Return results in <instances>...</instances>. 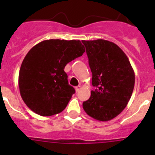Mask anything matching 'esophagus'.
<instances>
[{
    "label": "esophagus",
    "instance_id": "1",
    "mask_svg": "<svg viewBox=\"0 0 155 155\" xmlns=\"http://www.w3.org/2000/svg\"><path fill=\"white\" fill-rule=\"evenodd\" d=\"M81 87H81L80 85H78V86H76V92H79V91H80Z\"/></svg>",
    "mask_w": 155,
    "mask_h": 155
}]
</instances>
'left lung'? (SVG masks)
Wrapping results in <instances>:
<instances>
[{"label":"left lung","mask_w":155,"mask_h":155,"mask_svg":"<svg viewBox=\"0 0 155 155\" xmlns=\"http://www.w3.org/2000/svg\"><path fill=\"white\" fill-rule=\"evenodd\" d=\"M92 73L91 97L82 107L89 116L108 121L127 107L135 84V73L125 53L108 40H82Z\"/></svg>","instance_id":"8db88e82"}]
</instances>
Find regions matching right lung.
<instances>
[{
    "instance_id": "1",
    "label": "right lung",
    "mask_w": 155,
    "mask_h": 155,
    "mask_svg": "<svg viewBox=\"0 0 155 155\" xmlns=\"http://www.w3.org/2000/svg\"><path fill=\"white\" fill-rule=\"evenodd\" d=\"M85 51L80 40H46L31 48L18 75L20 94L27 107L41 116L61 112L75 93L64 68Z\"/></svg>"
}]
</instances>
